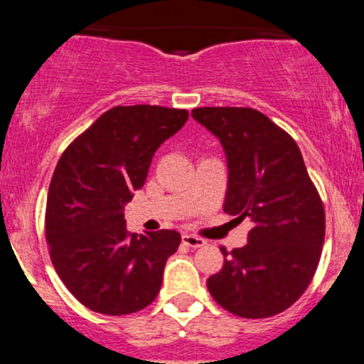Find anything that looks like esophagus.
I'll return each instance as SVG.
<instances>
[{
    "instance_id": "esophagus-1",
    "label": "esophagus",
    "mask_w": 364,
    "mask_h": 364,
    "mask_svg": "<svg viewBox=\"0 0 364 364\" xmlns=\"http://www.w3.org/2000/svg\"><path fill=\"white\" fill-rule=\"evenodd\" d=\"M183 245H186L188 248H200L204 247L205 241L203 237L192 236V234H183Z\"/></svg>"
}]
</instances>
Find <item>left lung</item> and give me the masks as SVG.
<instances>
[{"label": "left lung", "mask_w": 364, "mask_h": 364, "mask_svg": "<svg viewBox=\"0 0 364 364\" xmlns=\"http://www.w3.org/2000/svg\"><path fill=\"white\" fill-rule=\"evenodd\" d=\"M192 117L227 159L223 211L248 218L243 248L227 252L208 278L213 299L230 314L264 318L287 310L314 278L326 232L324 205L294 139L248 107H200Z\"/></svg>", "instance_id": "1"}]
</instances>
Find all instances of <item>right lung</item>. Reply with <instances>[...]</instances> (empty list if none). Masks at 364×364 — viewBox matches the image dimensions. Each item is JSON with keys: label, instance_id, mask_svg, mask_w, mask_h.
I'll return each instance as SVG.
<instances>
[{"label": "right lung", "instance_id": "obj_1", "mask_svg": "<svg viewBox=\"0 0 364 364\" xmlns=\"http://www.w3.org/2000/svg\"><path fill=\"white\" fill-rule=\"evenodd\" d=\"M186 119L185 109L112 107L58 161L47 196V243L58 277L90 310L134 314L159 296L181 236L165 229L130 234L123 211L144 186L156 149Z\"/></svg>", "mask_w": 364, "mask_h": 364}]
</instances>
